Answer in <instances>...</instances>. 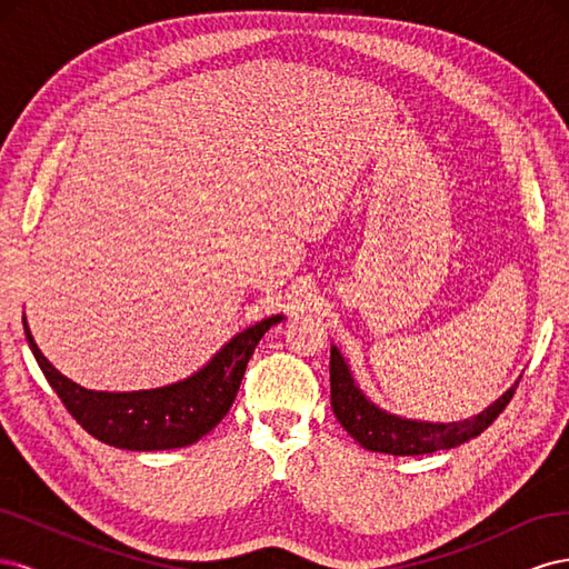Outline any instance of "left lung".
<instances>
[{
	"mask_svg": "<svg viewBox=\"0 0 569 569\" xmlns=\"http://www.w3.org/2000/svg\"><path fill=\"white\" fill-rule=\"evenodd\" d=\"M518 385L510 387L501 399L489 406L477 418L451 422V425H432L401 420L389 412L375 408L360 389L353 385L351 372L343 363L337 349L330 351V399L332 410L341 427L368 451L391 453V456H425L443 449H453L465 441L479 437L485 429L501 416Z\"/></svg>",
	"mask_w": 569,
	"mask_h": 569,
	"instance_id": "1",
	"label": "left lung"
}]
</instances>
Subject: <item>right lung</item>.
<instances>
[{
    "label": "right lung",
    "mask_w": 569,
    "mask_h": 569,
    "mask_svg": "<svg viewBox=\"0 0 569 569\" xmlns=\"http://www.w3.org/2000/svg\"><path fill=\"white\" fill-rule=\"evenodd\" d=\"M280 320L282 316H272L239 332L211 358L209 366L187 377L184 382L130 393L78 387L42 356L26 318L23 327L47 382L84 432L116 449L166 451L199 441L228 416L256 343Z\"/></svg>",
    "instance_id": "1"
}]
</instances>
